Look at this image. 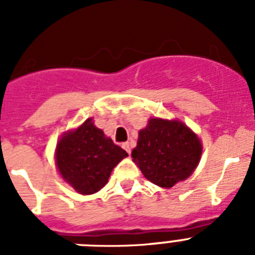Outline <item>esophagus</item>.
<instances>
[{
    "instance_id": "esophagus-1",
    "label": "esophagus",
    "mask_w": 255,
    "mask_h": 255,
    "mask_svg": "<svg viewBox=\"0 0 255 255\" xmlns=\"http://www.w3.org/2000/svg\"><path fill=\"white\" fill-rule=\"evenodd\" d=\"M123 148L126 150V152L130 153V143H128V141H126V143H124Z\"/></svg>"
}]
</instances>
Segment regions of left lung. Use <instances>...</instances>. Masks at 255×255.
Instances as JSON below:
<instances>
[{"mask_svg": "<svg viewBox=\"0 0 255 255\" xmlns=\"http://www.w3.org/2000/svg\"><path fill=\"white\" fill-rule=\"evenodd\" d=\"M199 138L180 121L150 119L131 152L145 179L162 188L185 180L199 163Z\"/></svg>", "mask_w": 255, "mask_h": 255, "instance_id": "8db88e82", "label": "left lung"}]
</instances>
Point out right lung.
Wrapping results in <instances>:
<instances>
[{
  "mask_svg": "<svg viewBox=\"0 0 255 255\" xmlns=\"http://www.w3.org/2000/svg\"><path fill=\"white\" fill-rule=\"evenodd\" d=\"M128 153L88 119L60 139L56 164L65 181L80 194H93L107 184L111 171Z\"/></svg>",
  "mask_w": 255,
  "mask_h": 255,
  "instance_id": "obj_1",
  "label": "right lung"
}]
</instances>
